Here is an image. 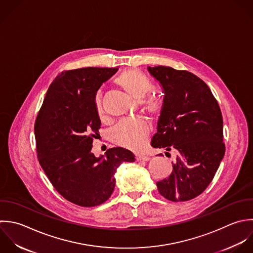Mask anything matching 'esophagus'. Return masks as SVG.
<instances>
[{
	"label": "esophagus",
	"instance_id": "1",
	"mask_svg": "<svg viewBox=\"0 0 253 253\" xmlns=\"http://www.w3.org/2000/svg\"><path fill=\"white\" fill-rule=\"evenodd\" d=\"M136 161H138V162H141V161L148 162V161H150V158L147 157V156H137L136 157Z\"/></svg>",
	"mask_w": 253,
	"mask_h": 253
}]
</instances>
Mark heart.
Wrapping results in <instances>:
<instances>
[{
  "label": "heart",
  "instance_id": "b5f03b06",
  "mask_svg": "<svg viewBox=\"0 0 253 253\" xmlns=\"http://www.w3.org/2000/svg\"><path fill=\"white\" fill-rule=\"evenodd\" d=\"M115 83L137 100L143 99L153 87L151 80L144 73L134 69L121 73L116 78ZM94 105L99 118H103L104 111L100 92L95 94ZM143 105L145 111L152 116L159 115L162 109L161 101L155 96H149L146 98L143 101ZM148 135V126L143 121L125 119L120 121L111 130L110 140L120 147L132 151H140L144 147Z\"/></svg>",
  "mask_w": 253,
  "mask_h": 253
}]
</instances>
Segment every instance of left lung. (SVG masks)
<instances>
[{
    "label": "left lung",
    "instance_id": "left-lung-1",
    "mask_svg": "<svg viewBox=\"0 0 253 253\" xmlns=\"http://www.w3.org/2000/svg\"><path fill=\"white\" fill-rule=\"evenodd\" d=\"M148 71L165 93L152 146L165 148L166 155L175 153L172 171L157 182L158 190L169 201H188L208 187L224 158L222 112L209 86L194 74L165 66Z\"/></svg>",
    "mask_w": 253,
    "mask_h": 253
}]
</instances>
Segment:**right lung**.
<instances>
[{
  "mask_svg": "<svg viewBox=\"0 0 253 253\" xmlns=\"http://www.w3.org/2000/svg\"><path fill=\"white\" fill-rule=\"evenodd\" d=\"M117 70L87 67L62 72L50 84L35 120L42 169L65 199L82 207L104 203L114 190L118 167L135 162L132 152L119 147L99 158L91 153L101 124L94 97Z\"/></svg>",
  "mask_w": 253,
  "mask_h": 253,
  "instance_id": "right-lung-1",
  "label": "right lung"
}]
</instances>
